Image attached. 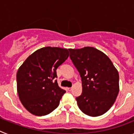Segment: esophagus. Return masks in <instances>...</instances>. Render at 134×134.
I'll list each match as a JSON object with an SVG mask.
<instances>
[{
  "instance_id": "1",
  "label": "esophagus",
  "mask_w": 134,
  "mask_h": 134,
  "mask_svg": "<svg viewBox=\"0 0 134 134\" xmlns=\"http://www.w3.org/2000/svg\"><path fill=\"white\" fill-rule=\"evenodd\" d=\"M68 90L69 91H71L72 90V87H70V88H68Z\"/></svg>"
}]
</instances>
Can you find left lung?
I'll list each match as a JSON object with an SVG mask.
<instances>
[{"mask_svg":"<svg viewBox=\"0 0 134 134\" xmlns=\"http://www.w3.org/2000/svg\"><path fill=\"white\" fill-rule=\"evenodd\" d=\"M70 58L79 71L82 92L76 98L85 114L97 117L106 113L119 93V74L107 55L93 47L69 49Z\"/></svg>","mask_w":134,"mask_h":134,"instance_id":"8db88e82","label":"left lung"}]
</instances>
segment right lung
Wrapping results in <instances>:
<instances>
[{
  "label": "right lung",
  "instance_id": "1",
  "mask_svg": "<svg viewBox=\"0 0 134 134\" xmlns=\"http://www.w3.org/2000/svg\"><path fill=\"white\" fill-rule=\"evenodd\" d=\"M69 55L68 49L45 47L29 55L16 73L17 93L27 111L37 116L52 112L66 91L57 82L56 69Z\"/></svg>",
  "mask_w": 134,
  "mask_h": 134
}]
</instances>
